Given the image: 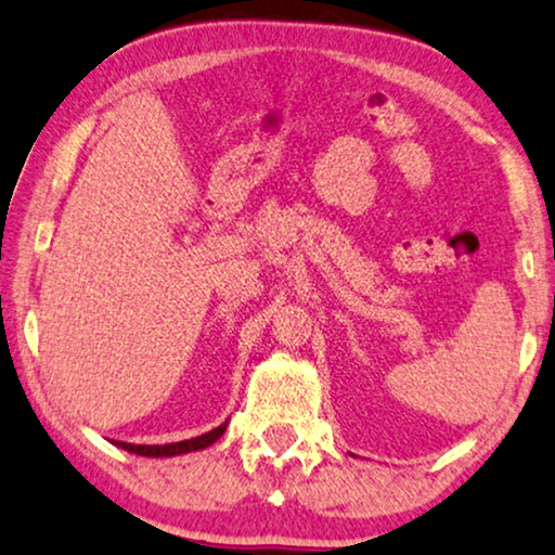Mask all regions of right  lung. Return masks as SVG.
Here are the masks:
<instances>
[{
  "mask_svg": "<svg viewBox=\"0 0 555 555\" xmlns=\"http://www.w3.org/2000/svg\"><path fill=\"white\" fill-rule=\"evenodd\" d=\"M225 427H229V420L206 435L191 437V440H181V442H168V444H132V442H120V440H113V444H118V448L135 452V455H143V457H176V455H185V452L206 450L208 444H214L218 437L225 433Z\"/></svg>",
  "mask_w": 555,
  "mask_h": 555,
  "instance_id": "right-lung-1",
  "label": "right lung"
}]
</instances>
